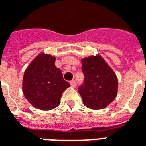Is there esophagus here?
Masks as SVG:
<instances>
[{"mask_svg":"<svg viewBox=\"0 0 146 146\" xmlns=\"http://www.w3.org/2000/svg\"><path fill=\"white\" fill-rule=\"evenodd\" d=\"M70 85H71V87H73V88H76V82L75 80H71L70 81Z\"/></svg>","mask_w":146,"mask_h":146,"instance_id":"34e87169","label":"esophagus"}]
</instances>
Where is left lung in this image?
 Listing matches in <instances>:
<instances>
[{
  "mask_svg": "<svg viewBox=\"0 0 146 146\" xmlns=\"http://www.w3.org/2000/svg\"><path fill=\"white\" fill-rule=\"evenodd\" d=\"M81 62L84 81L79 87V93L84 104L92 110L106 108L117 95L116 73L99 54L84 58Z\"/></svg>",
  "mask_w": 146,
  "mask_h": 146,
  "instance_id": "obj_1",
  "label": "left lung"
}]
</instances>
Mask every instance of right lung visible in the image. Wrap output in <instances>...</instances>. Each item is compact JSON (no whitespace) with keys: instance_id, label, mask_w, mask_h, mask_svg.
I'll use <instances>...</instances> for the list:
<instances>
[{"instance_id":"1","label":"right lung","mask_w":146,"mask_h":146,"mask_svg":"<svg viewBox=\"0 0 146 146\" xmlns=\"http://www.w3.org/2000/svg\"><path fill=\"white\" fill-rule=\"evenodd\" d=\"M54 62L55 57L41 53L30 62L24 73V96L39 110H51L57 107L63 92L70 87Z\"/></svg>"}]
</instances>
